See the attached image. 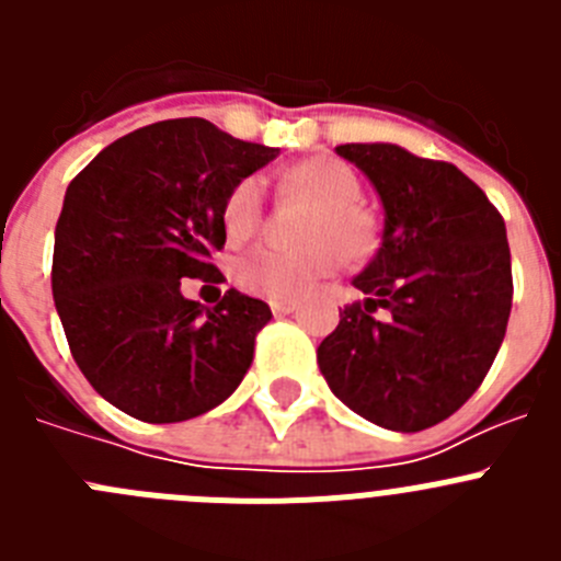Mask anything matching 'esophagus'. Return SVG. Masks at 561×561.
Masks as SVG:
<instances>
[{
    "instance_id": "obj_1",
    "label": "esophagus",
    "mask_w": 561,
    "mask_h": 561,
    "mask_svg": "<svg viewBox=\"0 0 561 561\" xmlns=\"http://www.w3.org/2000/svg\"><path fill=\"white\" fill-rule=\"evenodd\" d=\"M270 309H272V314L280 317V314H291V311H297V304L295 300H272Z\"/></svg>"
}]
</instances>
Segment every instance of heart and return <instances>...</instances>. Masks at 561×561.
Wrapping results in <instances>:
<instances>
[{"instance_id":"1","label":"heart","mask_w":561,"mask_h":561,"mask_svg":"<svg viewBox=\"0 0 561 561\" xmlns=\"http://www.w3.org/2000/svg\"><path fill=\"white\" fill-rule=\"evenodd\" d=\"M286 185L317 202V213L306 227V247L257 244L232 261V277L244 291L270 300H297L309 295L320 280L374 247L376 227L362 199V182L345 162L331 157H311L286 171ZM264 219V182L244 176L227 193L221 207V227L230 241L255 236Z\"/></svg>"}]
</instances>
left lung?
<instances>
[{
    "label": "left lung",
    "mask_w": 561,
    "mask_h": 561,
    "mask_svg": "<svg viewBox=\"0 0 561 561\" xmlns=\"http://www.w3.org/2000/svg\"><path fill=\"white\" fill-rule=\"evenodd\" d=\"M379 193L381 247L317 365L362 419L419 433L449 419L492 368L512 314V252L497 207L449 162L393 142L336 146Z\"/></svg>",
    "instance_id": "obj_1"
}]
</instances>
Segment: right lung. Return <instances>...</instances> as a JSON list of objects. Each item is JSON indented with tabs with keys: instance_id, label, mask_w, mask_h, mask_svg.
Returning <instances> with one entry per match:
<instances>
[{
	"instance_id": "add662e5",
	"label": "right lung",
	"mask_w": 561,
	"mask_h": 561,
	"mask_svg": "<svg viewBox=\"0 0 561 561\" xmlns=\"http://www.w3.org/2000/svg\"><path fill=\"white\" fill-rule=\"evenodd\" d=\"M277 148L202 117L151 123L69 182L53 250V300L89 385L148 424L207 413L241 385L270 306L230 289L205 309L185 277L221 280V207Z\"/></svg>"
}]
</instances>
